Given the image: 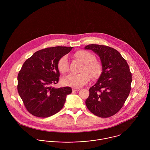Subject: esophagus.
Here are the masks:
<instances>
[{"label":"esophagus","instance_id":"esophagus-1","mask_svg":"<svg viewBox=\"0 0 150 150\" xmlns=\"http://www.w3.org/2000/svg\"><path fill=\"white\" fill-rule=\"evenodd\" d=\"M72 90L73 91H80V88H73Z\"/></svg>","mask_w":150,"mask_h":150}]
</instances>
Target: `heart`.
I'll use <instances>...</instances> for the list:
<instances>
[{"label":"heart","instance_id":"heart-1","mask_svg":"<svg viewBox=\"0 0 150 150\" xmlns=\"http://www.w3.org/2000/svg\"><path fill=\"white\" fill-rule=\"evenodd\" d=\"M74 57L81 61L84 64L79 74H70L64 77L62 83L64 86L79 88L88 83L91 77L98 79L102 72V65L101 63L95 59V57L91 53L85 51L79 50L74 54ZM58 67L61 73L64 74L69 70V61L67 56L61 57L58 62Z\"/></svg>","mask_w":150,"mask_h":150}]
</instances>
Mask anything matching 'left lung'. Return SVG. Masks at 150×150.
<instances>
[{
    "label": "left lung",
    "mask_w": 150,
    "mask_h": 150,
    "mask_svg": "<svg viewBox=\"0 0 150 150\" xmlns=\"http://www.w3.org/2000/svg\"><path fill=\"white\" fill-rule=\"evenodd\" d=\"M84 49L96 54L102 65L98 80L89 88L86 106L98 117H110L120 110L130 93L132 79L128 64L118 51L108 46L89 44Z\"/></svg>",
    "instance_id": "1"
}]
</instances>
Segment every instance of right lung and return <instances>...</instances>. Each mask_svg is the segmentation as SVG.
<instances>
[{"mask_svg": "<svg viewBox=\"0 0 150 150\" xmlns=\"http://www.w3.org/2000/svg\"><path fill=\"white\" fill-rule=\"evenodd\" d=\"M73 47L57 46L35 52L22 66L18 74V93L27 110L32 115L46 118L59 112L64 106L70 87L55 88L60 76L59 59Z\"/></svg>", "mask_w": 150, "mask_h": 150, "instance_id": "add662e5", "label": "right lung"}]
</instances>
